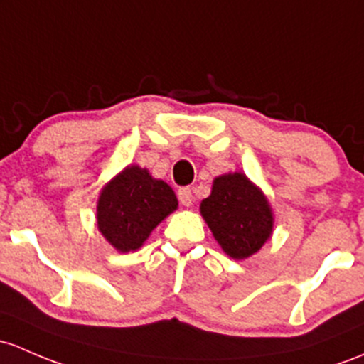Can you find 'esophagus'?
I'll return each instance as SVG.
<instances>
[{
  "label": "esophagus",
  "instance_id": "34e87169",
  "mask_svg": "<svg viewBox=\"0 0 364 364\" xmlns=\"http://www.w3.org/2000/svg\"><path fill=\"white\" fill-rule=\"evenodd\" d=\"M178 198H179V202L185 205V208H190V205H192V202H193L192 190H190V188H179L178 190Z\"/></svg>",
  "mask_w": 364,
  "mask_h": 364
}]
</instances>
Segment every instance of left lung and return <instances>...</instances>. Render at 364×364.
I'll return each instance as SVG.
<instances>
[{"instance_id":"obj_1","label":"left lung","mask_w":364,"mask_h":364,"mask_svg":"<svg viewBox=\"0 0 364 364\" xmlns=\"http://www.w3.org/2000/svg\"><path fill=\"white\" fill-rule=\"evenodd\" d=\"M200 214L221 250L233 259L250 258L272 235L269 200L242 172L218 176L211 195L200 202Z\"/></svg>"}]
</instances>
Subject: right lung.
Masks as SVG:
<instances>
[{
    "label": "right lung",
    "mask_w": 364,
    "mask_h": 364,
    "mask_svg": "<svg viewBox=\"0 0 364 364\" xmlns=\"http://www.w3.org/2000/svg\"><path fill=\"white\" fill-rule=\"evenodd\" d=\"M176 209L178 198L166 181L151 178L139 166H129L101 190L97 227L117 251H136Z\"/></svg>",
    "instance_id": "1"
}]
</instances>
